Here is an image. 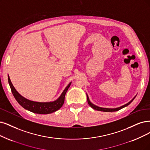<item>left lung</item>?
<instances>
[{"mask_svg": "<svg viewBox=\"0 0 150 150\" xmlns=\"http://www.w3.org/2000/svg\"><path fill=\"white\" fill-rule=\"evenodd\" d=\"M86 96H87L88 103V104H89L90 106L93 109H95V110H99V111H103V112H115V111H117V110H120V109H122V108H125V107L128 106V105H129L133 101H134V99L136 97V96H135L134 98H133V99H132V100H131L130 102H129L128 103H127V104L123 105V106H120V107H119V108H112V109H111V108H104L98 107V106H96V105L93 104L92 103H91V101H90L89 98H88V96L87 94H86Z\"/></svg>", "mask_w": 150, "mask_h": 150, "instance_id": "8db88e82", "label": "left lung"}]
</instances>
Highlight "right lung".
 <instances>
[{"label":"right lung","instance_id":"obj_1","mask_svg":"<svg viewBox=\"0 0 150 150\" xmlns=\"http://www.w3.org/2000/svg\"><path fill=\"white\" fill-rule=\"evenodd\" d=\"M8 81L13 95L15 97L16 101L19 103V104H20L22 107L28 110H30V111L36 114H47L52 113L59 110L62 106L65 100V94L67 91L71 83L70 82V83L67 86V87L65 88V90L63 91L62 94H61L60 97L55 101L52 102L40 103L30 101L29 99H28L24 98L23 96H22L21 95H20L13 86L8 75Z\"/></svg>","mask_w":150,"mask_h":150}]
</instances>
